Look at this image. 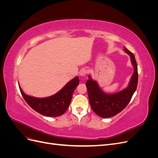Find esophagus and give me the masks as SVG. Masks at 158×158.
Listing matches in <instances>:
<instances>
[{
	"instance_id": "1",
	"label": "esophagus",
	"mask_w": 158,
	"mask_h": 158,
	"mask_svg": "<svg viewBox=\"0 0 158 158\" xmlns=\"http://www.w3.org/2000/svg\"><path fill=\"white\" fill-rule=\"evenodd\" d=\"M87 73H88V70L86 69H82L79 73L80 76H85L87 74Z\"/></svg>"
}]
</instances>
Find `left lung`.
Masks as SVG:
<instances>
[{"mask_svg":"<svg viewBox=\"0 0 158 158\" xmlns=\"http://www.w3.org/2000/svg\"><path fill=\"white\" fill-rule=\"evenodd\" d=\"M131 56L132 64L134 66V73L128 87L120 92L113 94L103 92L99 87L96 81L93 80L90 76L87 80L89 104L93 111L102 118H109L116 115L125 109L130 102L138 85V67L135 55L127 48L124 49Z\"/></svg>","mask_w":158,"mask_h":158,"instance_id":"left-lung-1","label":"left lung"}]
</instances>
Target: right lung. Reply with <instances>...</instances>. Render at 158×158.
<instances>
[{
  "label": "right lung",
  "mask_w": 158,
  "mask_h": 158,
  "mask_svg": "<svg viewBox=\"0 0 158 158\" xmlns=\"http://www.w3.org/2000/svg\"><path fill=\"white\" fill-rule=\"evenodd\" d=\"M79 82V78L76 76L59 92L45 98L30 96L23 92L20 86L19 88L26 103L35 111L47 117H59L64 114L69 108L73 94Z\"/></svg>",
  "instance_id": "add662e5"
}]
</instances>
